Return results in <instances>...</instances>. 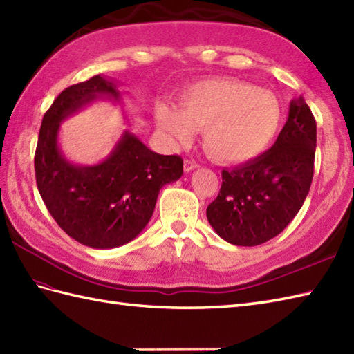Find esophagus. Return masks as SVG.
<instances>
[{
    "instance_id": "1",
    "label": "esophagus",
    "mask_w": 354,
    "mask_h": 354,
    "mask_svg": "<svg viewBox=\"0 0 354 354\" xmlns=\"http://www.w3.org/2000/svg\"><path fill=\"white\" fill-rule=\"evenodd\" d=\"M198 167H199V165H198L196 161H193V160H185L184 161V171L185 173H189V171L198 169Z\"/></svg>"
}]
</instances>
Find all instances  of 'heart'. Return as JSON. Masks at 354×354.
I'll return each mask as SVG.
<instances>
[{"label": "heart", "instance_id": "heart-1", "mask_svg": "<svg viewBox=\"0 0 354 354\" xmlns=\"http://www.w3.org/2000/svg\"><path fill=\"white\" fill-rule=\"evenodd\" d=\"M283 120L277 97L252 84L228 77L199 80L179 97V111L158 109V126L176 142L204 131V146L217 161L243 164L272 145Z\"/></svg>", "mask_w": 354, "mask_h": 354}]
</instances>
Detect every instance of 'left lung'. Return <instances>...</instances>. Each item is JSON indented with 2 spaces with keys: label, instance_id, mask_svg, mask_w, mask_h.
I'll use <instances>...</instances> for the list:
<instances>
[{
  "label": "left lung",
  "instance_id": "left-lung-1",
  "mask_svg": "<svg viewBox=\"0 0 354 354\" xmlns=\"http://www.w3.org/2000/svg\"><path fill=\"white\" fill-rule=\"evenodd\" d=\"M317 122L303 97L274 146L252 161L222 170V187L207 208L217 236L236 246H257L288 227L303 207L313 178Z\"/></svg>",
  "mask_w": 354,
  "mask_h": 354
}]
</instances>
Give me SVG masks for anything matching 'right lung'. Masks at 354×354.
<instances>
[{
	"label": "right lung",
	"mask_w": 354,
	"mask_h": 354,
	"mask_svg": "<svg viewBox=\"0 0 354 354\" xmlns=\"http://www.w3.org/2000/svg\"><path fill=\"white\" fill-rule=\"evenodd\" d=\"M99 100L123 104L117 82L100 74L56 97L42 118L35 173L37 190L59 227L82 245L111 250L146 228L160 190L183 176V160L152 152L124 129L103 161L71 162L59 145L61 123Z\"/></svg>",
	"instance_id": "right-lung-1"
}]
</instances>
